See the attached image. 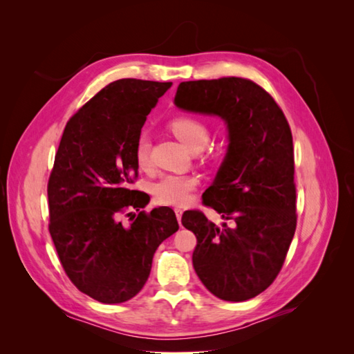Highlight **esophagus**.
Masks as SVG:
<instances>
[{"label": "esophagus", "mask_w": 354, "mask_h": 354, "mask_svg": "<svg viewBox=\"0 0 354 354\" xmlns=\"http://www.w3.org/2000/svg\"><path fill=\"white\" fill-rule=\"evenodd\" d=\"M174 212H176V217H177V220H178V223L181 224V216H183V209H181V208H176Z\"/></svg>", "instance_id": "esophagus-1"}]
</instances>
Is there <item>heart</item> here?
I'll return each instance as SVG.
<instances>
[{
	"label": "heart",
	"instance_id": "obj_1",
	"mask_svg": "<svg viewBox=\"0 0 354 354\" xmlns=\"http://www.w3.org/2000/svg\"><path fill=\"white\" fill-rule=\"evenodd\" d=\"M169 130L178 140L186 145L190 151H201L209 142V128L194 116H178L169 122ZM136 162L140 168H147L151 164V143L146 134L138 137L134 147ZM198 180L192 176L165 174L153 185L155 201L160 205L183 207L189 202L192 192L195 190Z\"/></svg>",
	"mask_w": 354,
	"mask_h": 354
}]
</instances>
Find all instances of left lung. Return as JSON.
Returning a JSON list of instances; mask_svg holds the SVG:
<instances>
[{
  "instance_id": "obj_1",
  "label": "left lung",
  "mask_w": 354,
  "mask_h": 354,
  "mask_svg": "<svg viewBox=\"0 0 354 354\" xmlns=\"http://www.w3.org/2000/svg\"><path fill=\"white\" fill-rule=\"evenodd\" d=\"M174 103L227 124V153L202 203L232 224L218 227L198 209L181 223L198 241L192 261L201 282L224 301H245L273 283L295 233L291 128L272 95L245 78L181 82Z\"/></svg>"
}]
</instances>
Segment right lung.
Wrapping results in <instances>:
<instances>
[{"mask_svg": "<svg viewBox=\"0 0 354 354\" xmlns=\"http://www.w3.org/2000/svg\"><path fill=\"white\" fill-rule=\"evenodd\" d=\"M169 87L134 78L106 85L68 121L48 178V230L63 270L104 304L140 292L158 246L178 230L173 209L140 211L151 198L130 189L142 127ZM124 213L130 227L120 221Z\"/></svg>", "mask_w": 354, "mask_h": 354, "instance_id": "1", "label": "right lung"}]
</instances>
